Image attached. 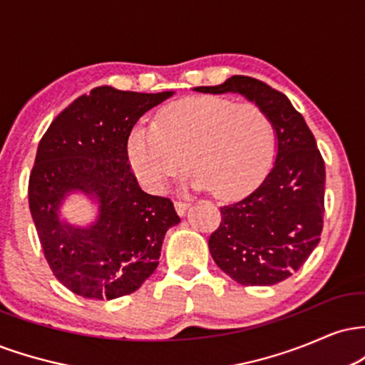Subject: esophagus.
Segmentation results:
<instances>
[{
    "mask_svg": "<svg viewBox=\"0 0 365 365\" xmlns=\"http://www.w3.org/2000/svg\"><path fill=\"white\" fill-rule=\"evenodd\" d=\"M188 206H190V204H188L187 200H177V202H175V209H177V212L180 216L185 215Z\"/></svg>",
    "mask_w": 365,
    "mask_h": 365,
    "instance_id": "1",
    "label": "esophagus"
}]
</instances>
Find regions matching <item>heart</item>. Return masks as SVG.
I'll return each mask as SVG.
<instances>
[{
	"label": "heart",
	"mask_w": 365,
	"mask_h": 365,
	"mask_svg": "<svg viewBox=\"0 0 365 365\" xmlns=\"http://www.w3.org/2000/svg\"><path fill=\"white\" fill-rule=\"evenodd\" d=\"M276 132L257 104L220 96L177 101L159 111L156 123H137L127 139L132 171L150 192H163L188 168L197 188L233 199L247 194L273 163Z\"/></svg>",
	"instance_id": "obj_1"
}]
</instances>
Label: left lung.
<instances>
[{
	"label": "left lung",
	"mask_w": 365,
	"mask_h": 365,
	"mask_svg": "<svg viewBox=\"0 0 365 365\" xmlns=\"http://www.w3.org/2000/svg\"><path fill=\"white\" fill-rule=\"evenodd\" d=\"M194 91L242 94L273 121V166L245 197L221 207L209 252L240 284L283 282L300 269L321 240L326 170L316 139L290 99L257 78L233 75L220 86Z\"/></svg>",
	"instance_id": "left-lung-1"
}]
</instances>
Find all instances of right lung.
Instances as JSON below:
<instances>
[{
	"label": "right lung",
	"instance_id": "1",
	"mask_svg": "<svg viewBox=\"0 0 365 365\" xmlns=\"http://www.w3.org/2000/svg\"><path fill=\"white\" fill-rule=\"evenodd\" d=\"M173 94L96 87L65 108L41 139L29 207L46 261L70 292L118 299L139 290L158 267L166 232L180 217L170 199L139 187L127 139L144 113ZM70 193L98 204L89 227L61 220V204Z\"/></svg>",
	"mask_w": 365,
	"mask_h": 365
}]
</instances>
